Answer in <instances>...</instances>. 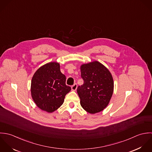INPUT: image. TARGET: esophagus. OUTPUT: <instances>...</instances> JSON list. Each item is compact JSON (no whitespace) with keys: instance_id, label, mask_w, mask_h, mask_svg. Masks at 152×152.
Wrapping results in <instances>:
<instances>
[{"instance_id":"34e87169","label":"esophagus","mask_w":152,"mask_h":152,"mask_svg":"<svg viewBox=\"0 0 152 152\" xmlns=\"http://www.w3.org/2000/svg\"><path fill=\"white\" fill-rule=\"evenodd\" d=\"M71 88H72V90L75 91H76V90L77 89V85L76 83H75L73 85H72V87H71Z\"/></svg>"}]
</instances>
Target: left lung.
I'll return each instance as SVG.
<instances>
[{
    "label": "left lung",
    "mask_w": 152,
    "mask_h": 152,
    "mask_svg": "<svg viewBox=\"0 0 152 152\" xmlns=\"http://www.w3.org/2000/svg\"><path fill=\"white\" fill-rule=\"evenodd\" d=\"M80 70L84 82L77 89L80 104L89 113L100 112L107 106L112 96V76L105 66L97 61L82 65Z\"/></svg>",
    "instance_id": "1"
}]
</instances>
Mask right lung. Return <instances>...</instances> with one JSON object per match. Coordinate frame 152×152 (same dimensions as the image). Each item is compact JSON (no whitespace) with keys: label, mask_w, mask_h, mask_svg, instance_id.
Here are the masks:
<instances>
[{"label":"right lung","mask_w":152,"mask_h":152,"mask_svg":"<svg viewBox=\"0 0 152 152\" xmlns=\"http://www.w3.org/2000/svg\"><path fill=\"white\" fill-rule=\"evenodd\" d=\"M71 90L66 85V76L56 62L47 63L34 74L31 82V97L38 107L49 113L57 110Z\"/></svg>","instance_id":"add662e5"}]
</instances>
